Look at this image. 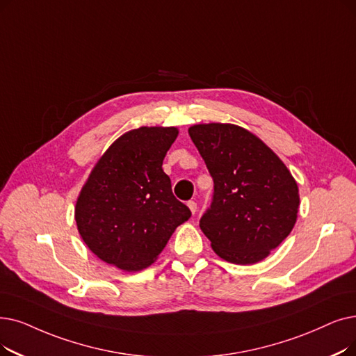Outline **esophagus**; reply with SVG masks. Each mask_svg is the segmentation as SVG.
Returning <instances> with one entry per match:
<instances>
[{"mask_svg":"<svg viewBox=\"0 0 356 356\" xmlns=\"http://www.w3.org/2000/svg\"><path fill=\"white\" fill-rule=\"evenodd\" d=\"M188 207H189V209H191V212H192V213H195V212L197 211V205H196L195 200H189V202H188Z\"/></svg>","mask_w":356,"mask_h":356,"instance_id":"obj_1","label":"esophagus"}]
</instances>
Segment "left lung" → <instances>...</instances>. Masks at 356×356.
I'll return each instance as SVG.
<instances>
[{
  "label": "left lung",
  "instance_id": "left-lung-1",
  "mask_svg": "<svg viewBox=\"0 0 356 356\" xmlns=\"http://www.w3.org/2000/svg\"><path fill=\"white\" fill-rule=\"evenodd\" d=\"M189 135L213 179L199 221L213 252L236 265L264 260L292 231L300 195L281 159L256 135L231 123H202Z\"/></svg>",
  "mask_w": 356,
  "mask_h": 356
}]
</instances>
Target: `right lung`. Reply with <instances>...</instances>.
Listing matches in <instances>:
<instances>
[{
	"label": "right lung",
	"mask_w": 356,
	"mask_h": 356,
	"mask_svg": "<svg viewBox=\"0 0 356 356\" xmlns=\"http://www.w3.org/2000/svg\"><path fill=\"white\" fill-rule=\"evenodd\" d=\"M177 128L143 127L123 134L92 168L75 205L79 233L99 259L122 270L148 268L175 229L191 218L177 200L163 160Z\"/></svg>",
	"instance_id": "1"
}]
</instances>
